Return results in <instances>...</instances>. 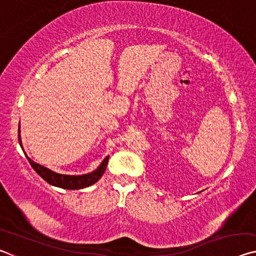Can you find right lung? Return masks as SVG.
<instances>
[{
  "instance_id": "1",
  "label": "right lung",
  "mask_w": 256,
  "mask_h": 256,
  "mask_svg": "<svg viewBox=\"0 0 256 256\" xmlns=\"http://www.w3.org/2000/svg\"><path fill=\"white\" fill-rule=\"evenodd\" d=\"M18 138H19L21 149L24 150L22 142H21V136H20V125H19ZM24 156L27 157L29 164H32V167L34 168V170L36 172L42 180H46L47 183L50 185L56 186V188H66V190H80V188H88V186L96 183V182L100 180V177L102 176L104 172H105L107 164H108V159H110V156H107V157L102 160V164H99L97 170H92V172H88V174L64 175V174H60V172H55L53 170H48V168L42 166L40 164L34 162V160L30 159L28 156L26 154V152H24Z\"/></svg>"
}]
</instances>
